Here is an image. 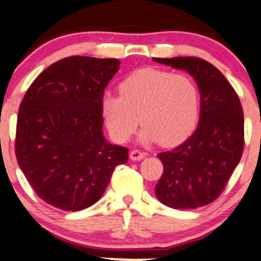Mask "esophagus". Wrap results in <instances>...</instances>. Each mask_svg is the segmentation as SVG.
Returning a JSON list of instances; mask_svg holds the SVG:
<instances>
[{
  "label": "esophagus",
  "mask_w": 261,
  "mask_h": 261,
  "mask_svg": "<svg viewBox=\"0 0 261 261\" xmlns=\"http://www.w3.org/2000/svg\"><path fill=\"white\" fill-rule=\"evenodd\" d=\"M144 156H146V153H143V151L137 150V149H135V150H133L130 153V159L131 160H135V161L142 160Z\"/></svg>",
  "instance_id": "34e87169"
}]
</instances>
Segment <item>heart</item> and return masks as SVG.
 <instances>
[{"mask_svg": "<svg viewBox=\"0 0 261 261\" xmlns=\"http://www.w3.org/2000/svg\"><path fill=\"white\" fill-rule=\"evenodd\" d=\"M119 95H106L101 105L105 124L119 143L130 140L141 120L142 141L174 146L190 136L199 120L200 89L188 74L135 71L119 84Z\"/></svg>", "mask_w": 261, "mask_h": 261, "instance_id": "heart-1", "label": "heart"}]
</instances>
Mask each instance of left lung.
Instances as JSON below:
<instances>
[{
    "mask_svg": "<svg viewBox=\"0 0 261 261\" xmlns=\"http://www.w3.org/2000/svg\"><path fill=\"white\" fill-rule=\"evenodd\" d=\"M153 60L189 72L201 95L195 133L174 149L158 154L164 172L155 194L172 208L206 206L223 193L242 156L245 119L240 97L222 72L203 59Z\"/></svg>",
    "mask_w": 261,
    "mask_h": 261,
    "instance_id": "8db88e82",
    "label": "left lung"
}]
</instances>
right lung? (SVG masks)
I'll return each instance as SVG.
<instances>
[{
	"label": "right lung",
	"mask_w": 261,
	"mask_h": 261,
	"mask_svg": "<svg viewBox=\"0 0 261 261\" xmlns=\"http://www.w3.org/2000/svg\"><path fill=\"white\" fill-rule=\"evenodd\" d=\"M117 59L70 57L32 82L19 107L15 155L41 199L62 211L97 202L128 150L102 134V98Z\"/></svg>",
	"instance_id": "1"
}]
</instances>
